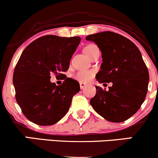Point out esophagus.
Listing matches in <instances>:
<instances>
[{
  "mask_svg": "<svg viewBox=\"0 0 158 158\" xmlns=\"http://www.w3.org/2000/svg\"><path fill=\"white\" fill-rule=\"evenodd\" d=\"M79 85H80V88H81V89H82V88H84L86 86V85H85V83H82V82L79 83Z\"/></svg>",
  "mask_w": 158,
  "mask_h": 158,
  "instance_id": "1",
  "label": "esophagus"
}]
</instances>
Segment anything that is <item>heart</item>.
<instances>
[{"label":"heart","mask_w":158,"mask_h":158,"mask_svg":"<svg viewBox=\"0 0 158 158\" xmlns=\"http://www.w3.org/2000/svg\"><path fill=\"white\" fill-rule=\"evenodd\" d=\"M98 48L96 44H89L85 46L84 48V51L85 53L88 56H90L91 52L95 48ZM95 76V71L93 70H79L78 71L75 75L73 76L74 79L77 80L79 82L82 83H88L90 82V81L94 78Z\"/></svg>","instance_id":"heart-1"}]
</instances>
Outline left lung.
<instances>
[{"label": "left lung", "instance_id": "8db88e82", "mask_svg": "<svg viewBox=\"0 0 158 158\" xmlns=\"http://www.w3.org/2000/svg\"><path fill=\"white\" fill-rule=\"evenodd\" d=\"M86 40L95 42L102 52L97 81L113 84L108 91L96 86L90 104L110 122L126 121L139 109L148 91L149 74L140 52L131 41L114 32H98Z\"/></svg>", "mask_w": 158, "mask_h": 158}]
</instances>
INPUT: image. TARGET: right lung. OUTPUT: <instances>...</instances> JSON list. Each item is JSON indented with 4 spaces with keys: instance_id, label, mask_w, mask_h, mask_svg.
<instances>
[{
    "instance_id": "obj_1",
    "label": "right lung",
    "mask_w": 158,
    "mask_h": 158,
    "mask_svg": "<svg viewBox=\"0 0 158 158\" xmlns=\"http://www.w3.org/2000/svg\"><path fill=\"white\" fill-rule=\"evenodd\" d=\"M81 38L41 36L24 49L13 73L15 99L25 117L39 126L55 124L67 114L72 99L80 90L79 83L61 73ZM64 77L61 85L50 82V75Z\"/></svg>"
}]
</instances>
